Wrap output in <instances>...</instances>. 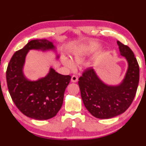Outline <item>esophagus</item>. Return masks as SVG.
<instances>
[{
  "mask_svg": "<svg viewBox=\"0 0 146 146\" xmlns=\"http://www.w3.org/2000/svg\"><path fill=\"white\" fill-rule=\"evenodd\" d=\"M78 81V76L76 75H73L71 76V82H76Z\"/></svg>",
  "mask_w": 146,
  "mask_h": 146,
  "instance_id": "34e87169",
  "label": "esophagus"
}]
</instances>
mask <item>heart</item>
Wrapping results in <instances>:
<instances>
[{
    "label": "heart",
    "instance_id": "heart-1",
    "mask_svg": "<svg viewBox=\"0 0 146 146\" xmlns=\"http://www.w3.org/2000/svg\"><path fill=\"white\" fill-rule=\"evenodd\" d=\"M86 56V52H84V51H76V52H75L73 54L74 61H75L76 63H81L85 59ZM62 63L64 65L67 66L68 68H73L75 67V64H74L73 61L70 58H68V56H63L62 58Z\"/></svg>",
    "mask_w": 146,
    "mask_h": 146
}]
</instances>
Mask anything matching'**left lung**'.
<instances>
[{
	"mask_svg": "<svg viewBox=\"0 0 146 146\" xmlns=\"http://www.w3.org/2000/svg\"><path fill=\"white\" fill-rule=\"evenodd\" d=\"M120 55L125 56L128 69L120 85L105 84L95 71L88 68L78 78L81 97L86 108L93 117L111 118L124 113L131 104L139 82V66L133 51L117 40Z\"/></svg>",
	"mask_w": 146,
	"mask_h": 146,
	"instance_id": "8db88e82",
	"label": "left lung"
}]
</instances>
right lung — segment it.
Returning <instances> with one entry per match:
<instances>
[{
    "label": "right lung",
    "instance_id": "right-lung-1",
    "mask_svg": "<svg viewBox=\"0 0 146 146\" xmlns=\"http://www.w3.org/2000/svg\"><path fill=\"white\" fill-rule=\"evenodd\" d=\"M53 48V43L46 39L29 41L14 53L7 68V85L12 100L22 113L36 120H48L57 114L71 76L61 75L51 68L46 77L30 81L24 76L23 66L29 49Z\"/></svg>",
    "mask_w": 146,
    "mask_h": 146
}]
</instances>
